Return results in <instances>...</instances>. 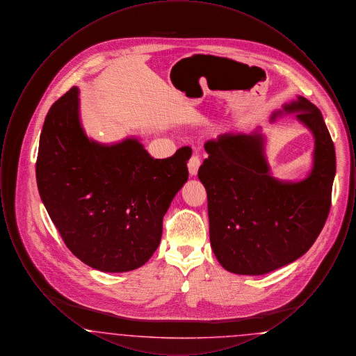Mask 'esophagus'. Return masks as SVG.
Here are the masks:
<instances>
[{
    "label": "esophagus",
    "instance_id": "34e87169",
    "mask_svg": "<svg viewBox=\"0 0 356 356\" xmlns=\"http://www.w3.org/2000/svg\"><path fill=\"white\" fill-rule=\"evenodd\" d=\"M202 165V160L199 157V154H193L189 161H188V170H189V175L191 176H196L197 175V170Z\"/></svg>",
    "mask_w": 356,
    "mask_h": 356
}]
</instances>
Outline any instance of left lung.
<instances>
[{
    "instance_id": "1",
    "label": "left lung",
    "mask_w": 356,
    "mask_h": 356,
    "mask_svg": "<svg viewBox=\"0 0 356 356\" xmlns=\"http://www.w3.org/2000/svg\"><path fill=\"white\" fill-rule=\"evenodd\" d=\"M295 112L315 137L308 177H272L260 134L228 132L208 140L199 179L208 199L209 238L227 271L263 275L299 259L322 232L331 208L337 157L322 112L305 97L272 115Z\"/></svg>"
}]
</instances>
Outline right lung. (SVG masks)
Listing matches in <instances>:
<instances>
[{"instance_id":"right-lung-1","label":"right lung","mask_w":356,"mask_h":356,"mask_svg":"<svg viewBox=\"0 0 356 356\" xmlns=\"http://www.w3.org/2000/svg\"><path fill=\"white\" fill-rule=\"evenodd\" d=\"M191 154L183 147L160 160L137 138L113 145L88 138L73 86L45 118L37 186L72 254L99 271H132L157 250L163 218L188 180Z\"/></svg>"}]
</instances>
